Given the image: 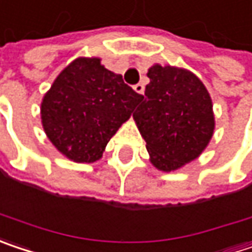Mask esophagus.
Returning <instances> with one entry per match:
<instances>
[{
    "instance_id": "esophagus-1",
    "label": "esophagus",
    "mask_w": 252,
    "mask_h": 252,
    "mask_svg": "<svg viewBox=\"0 0 252 252\" xmlns=\"http://www.w3.org/2000/svg\"><path fill=\"white\" fill-rule=\"evenodd\" d=\"M134 91H135L137 94H144V85H143V83L134 85Z\"/></svg>"
}]
</instances>
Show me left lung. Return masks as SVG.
<instances>
[{"mask_svg": "<svg viewBox=\"0 0 252 252\" xmlns=\"http://www.w3.org/2000/svg\"><path fill=\"white\" fill-rule=\"evenodd\" d=\"M150 83L132 114L151 163L172 172L194 160L212 138L215 121L203 83L185 69L154 64Z\"/></svg>", "mask_w": 252, "mask_h": 252, "instance_id": "obj_1", "label": "left lung"}]
</instances>
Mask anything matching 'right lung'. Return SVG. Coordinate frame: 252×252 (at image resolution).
<instances>
[{"instance_id":"add662e5","label":"right lung","mask_w":252,"mask_h":252,"mask_svg":"<svg viewBox=\"0 0 252 252\" xmlns=\"http://www.w3.org/2000/svg\"><path fill=\"white\" fill-rule=\"evenodd\" d=\"M141 95L96 58L73 60L41 102V121L53 146L78 163H94Z\"/></svg>"}]
</instances>
